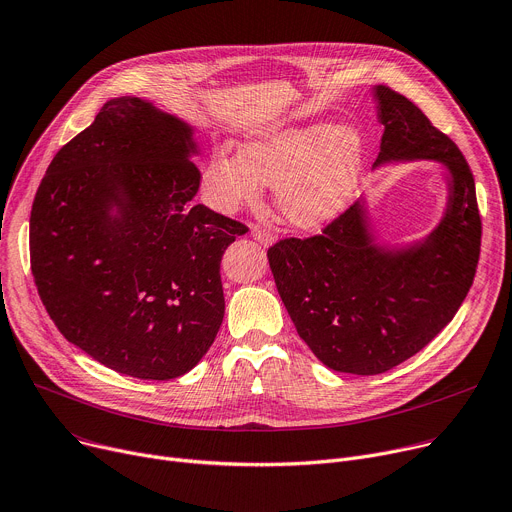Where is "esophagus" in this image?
<instances>
[{"instance_id":"obj_1","label":"esophagus","mask_w":512,"mask_h":512,"mask_svg":"<svg viewBox=\"0 0 512 512\" xmlns=\"http://www.w3.org/2000/svg\"><path fill=\"white\" fill-rule=\"evenodd\" d=\"M252 238H254L256 242H260L262 246L274 244V235H272L268 229H262V227H258V225H252Z\"/></svg>"}]
</instances>
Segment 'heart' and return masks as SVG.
Listing matches in <instances>:
<instances>
[{
  "instance_id": "1",
  "label": "heart",
  "mask_w": 512,
  "mask_h": 512,
  "mask_svg": "<svg viewBox=\"0 0 512 512\" xmlns=\"http://www.w3.org/2000/svg\"><path fill=\"white\" fill-rule=\"evenodd\" d=\"M365 137L330 121L285 127L248 139L240 155L217 149L203 174L205 199L217 211L256 203L272 184L274 203L295 227L334 221L352 201L363 176Z\"/></svg>"
}]
</instances>
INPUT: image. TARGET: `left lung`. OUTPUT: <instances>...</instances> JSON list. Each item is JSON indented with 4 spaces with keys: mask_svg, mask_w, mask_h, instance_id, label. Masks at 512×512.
Instances as JSON below:
<instances>
[{
    "mask_svg": "<svg viewBox=\"0 0 512 512\" xmlns=\"http://www.w3.org/2000/svg\"><path fill=\"white\" fill-rule=\"evenodd\" d=\"M385 127L375 168L439 162L447 207L424 240L387 248L375 240L365 199L320 235L268 250L279 295L303 338L328 369L377 375L414 357L463 303L480 258L476 184L459 147L406 96L373 88Z\"/></svg>",
    "mask_w": 512,
    "mask_h": 512,
    "instance_id": "8db88e82",
    "label": "left lung"
}]
</instances>
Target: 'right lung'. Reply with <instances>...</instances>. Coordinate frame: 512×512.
I'll list each match as a JSON object with an SVG mask.
<instances>
[{"mask_svg": "<svg viewBox=\"0 0 512 512\" xmlns=\"http://www.w3.org/2000/svg\"><path fill=\"white\" fill-rule=\"evenodd\" d=\"M194 129L149 100H108L36 190L30 268L59 332L137 379L188 373L225 313L219 264L246 225L192 199Z\"/></svg>", "mask_w": 512, "mask_h": 512, "instance_id": "obj_1", "label": "right lung"}]
</instances>
